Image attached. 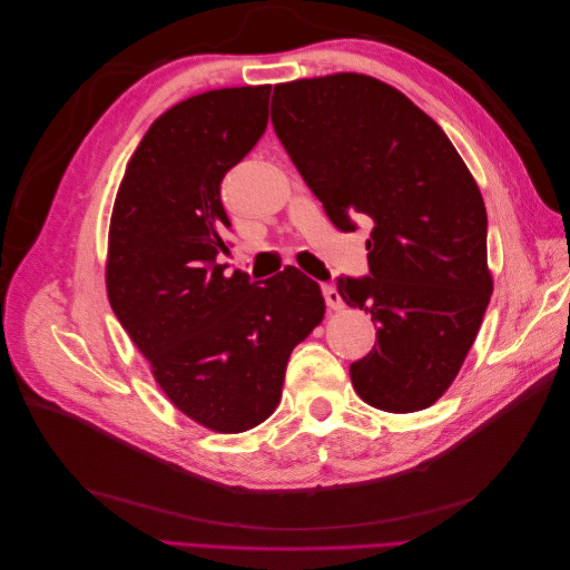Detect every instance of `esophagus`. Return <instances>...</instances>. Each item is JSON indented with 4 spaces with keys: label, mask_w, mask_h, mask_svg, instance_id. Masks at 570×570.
Here are the masks:
<instances>
[{
    "label": "esophagus",
    "mask_w": 570,
    "mask_h": 570,
    "mask_svg": "<svg viewBox=\"0 0 570 570\" xmlns=\"http://www.w3.org/2000/svg\"><path fill=\"white\" fill-rule=\"evenodd\" d=\"M321 289H323V297H325L327 308H333V312H340V308H344V299H342V295H340L335 285L325 283V285H321Z\"/></svg>",
    "instance_id": "obj_1"
}]
</instances>
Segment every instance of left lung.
<instances>
[{
    "instance_id": "obj_1",
    "label": "left lung",
    "mask_w": 570,
    "mask_h": 570,
    "mask_svg": "<svg viewBox=\"0 0 570 570\" xmlns=\"http://www.w3.org/2000/svg\"><path fill=\"white\" fill-rule=\"evenodd\" d=\"M271 120L340 230L371 220L366 278H337L377 325L350 366L366 404L433 406L473 347L492 295L488 212L450 137L392 85L335 73L275 85Z\"/></svg>"
}]
</instances>
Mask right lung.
Instances as JSON below:
<instances>
[{
  "instance_id": "right-lung-1",
  "label": "right lung",
  "mask_w": 570,
  "mask_h": 570,
  "mask_svg": "<svg viewBox=\"0 0 570 570\" xmlns=\"http://www.w3.org/2000/svg\"><path fill=\"white\" fill-rule=\"evenodd\" d=\"M268 95L271 85L209 90L161 114L126 166L109 226L116 318L168 400L216 433L271 416L292 350L325 314L318 283L295 266L258 285L216 264L230 228L220 180L264 135Z\"/></svg>"
}]
</instances>
